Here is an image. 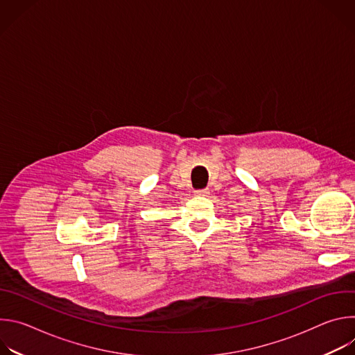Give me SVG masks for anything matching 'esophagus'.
<instances>
[{
    "label": "esophagus",
    "mask_w": 355,
    "mask_h": 355,
    "mask_svg": "<svg viewBox=\"0 0 355 355\" xmlns=\"http://www.w3.org/2000/svg\"><path fill=\"white\" fill-rule=\"evenodd\" d=\"M193 193H195V196H208L209 195V189H198Z\"/></svg>",
    "instance_id": "obj_1"
}]
</instances>
